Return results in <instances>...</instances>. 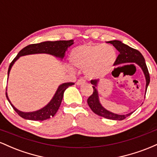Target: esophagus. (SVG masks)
I'll list each match as a JSON object with an SVG mask.
<instances>
[{
	"label": "esophagus",
	"instance_id": "1",
	"mask_svg": "<svg viewBox=\"0 0 157 157\" xmlns=\"http://www.w3.org/2000/svg\"><path fill=\"white\" fill-rule=\"evenodd\" d=\"M85 82H86V80H85L84 79H79V80L77 81L76 83H77V85H78V86H80V85L84 83Z\"/></svg>",
	"mask_w": 157,
	"mask_h": 157
}]
</instances>
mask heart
Segmentation results:
<instances>
[{"instance_id":"1","label":"heart","mask_w":157,"mask_h":157,"mask_svg":"<svg viewBox=\"0 0 157 157\" xmlns=\"http://www.w3.org/2000/svg\"><path fill=\"white\" fill-rule=\"evenodd\" d=\"M117 55L109 44L83 45L75 48L70 60L75 66L84 68V74L90 80L105 77L112 69Z\"/></svg>"}]
</instances>
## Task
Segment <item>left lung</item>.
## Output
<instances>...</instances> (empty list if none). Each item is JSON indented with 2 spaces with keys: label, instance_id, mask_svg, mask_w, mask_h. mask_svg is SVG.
<instances>
[{
  "label": "left lung",
  "instance_id": "1",
  "mask_svg": "<svg viewBox=\"0 0 157 157\" xmlns=\"http://www.w3.org/2000/svg\"><path fill=\"white\" fill-rule=\"evenodd\" d=\"M108 43L112 44L119 52V55L117 58L116 63L114 65H120L128 63H135L142 68L144 75H145V80H146V86H145V94H146L147 88L150 82V75H149L148 70H147L146 63H145V58L138 50L130 47L128 45L122 44L120 40H111ZM99 80H91V83L93 85V94L88 98L87 102L88 105H89L90 109L92 111L99 116L105 117L106 119L113 120H122L125 119L127 117L130 116L133 112L128 113L125 115H120L117 113H112L111 111L106 110L105 108L102 107L99 100V94L97 91V86Z\"/></svg>",
  "mask_w": 157,
  "mask_h": 157
}]
</instances>
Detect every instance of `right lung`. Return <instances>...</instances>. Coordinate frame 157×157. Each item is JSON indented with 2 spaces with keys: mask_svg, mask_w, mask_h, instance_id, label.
I'll return each instance as SVG.
<instances>
[{
  "mask_svg": "<svg viewBox=\"0 0 157 157\" xmlns=\"http://www.w3.org/2000/svg\"><path fill=\"white\" fill-rule=\"evenodd\" d=\"M73 44V40H70L45 41V42L40 43V44L29 45V46L23 48L22 50H21L19 53L17 54V55L15 57V59L12 61L8 69V77L9 75H10L12 66L15 63V61L21 56L33 55V54L46 53L63 59L64 57L65 53H66L67 48L69 46H71ZM74 84H75L74 82H65V83L60 85L51 101L43 109L37 110L36 111H32V112H23V111L17 110L15 106L11 103L10 99L7 96V92H6V96L12 107L13 108V109L15 110L16 113L20 117H21L23 119H26V120L43 121V120H46L47 119L51 118L52 117L55 116L59 107H60L61 102H62L65 90L67 89L68 86H72Z\"/></svg>",
  "mask_w": 157,
  "mask_h": 157,
  "instance_id": "add662e5",
  "label": "right lung"
}]
</instances>
